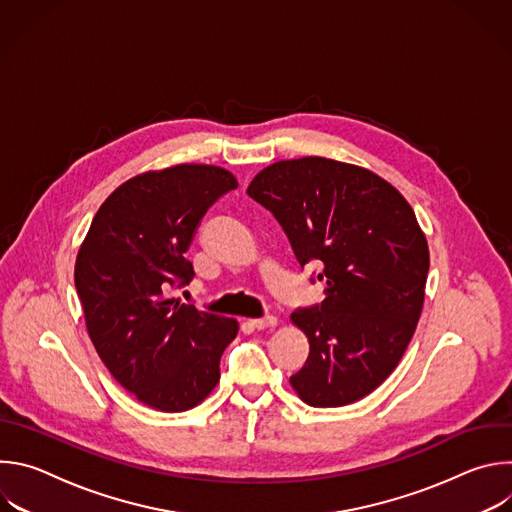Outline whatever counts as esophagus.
<instances>
[{
  "mask_svg": "<svg viewBox=\"0 0 512 512\" xmlns=\"http://www.w3.org/2000/svg\"><path fill=\"white\" fill-rule=\"evenodd\" d=\"M249 324H251L253 328H257V330H265V328H273V326H277V318H275V316H267V318H253V320H249Z\"/></svg>",
  "mask_w": 512,
  "mask_h": 512,
  "instance_id": "34e87169",
  "label": "esophagus"
}]
</instances>
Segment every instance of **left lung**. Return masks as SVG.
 <instances>
[{
	"instance_id": "8db88e82",
	"label": "left lung",
	"mask_w": 512,
	"mask_h": 512,
	"mask_svg": "<svg viewBox=\"0 0 512 512\" xmlns=\"http://www.w3.org/2000/svg\"><path fill=\"white\" fill-rule=\"evenodd\" d=\"M247 194L273 212L302 267L318 261L324 283L320 306L289 316L310 342L289 385L312 407L367 397L423 310L429 249L413 208L375 172L320 156L263 168Z\"/></svg>"
}]
</instances>
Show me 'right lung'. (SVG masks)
<instances>
[{
    "label": "right lung",
    "instance_id": "right-lung-1",
    "mask_svg": "<svg viewBox=\"0 0 512 512\" xmlns=\"http://www.w3.org/2000/svg\"><path fill=\"white\" fill-rule=\"evenodd\" d=\"M237 186L208 164L137 174L107 196L79 249L75 285L93 346L115 381L156 411L200 405L239 332L235 318L170 296L194 277L184 253L202 216Z\"/></svg>",
    "mask_w": 512,
    "mask_h": 512
}]
</instances>
